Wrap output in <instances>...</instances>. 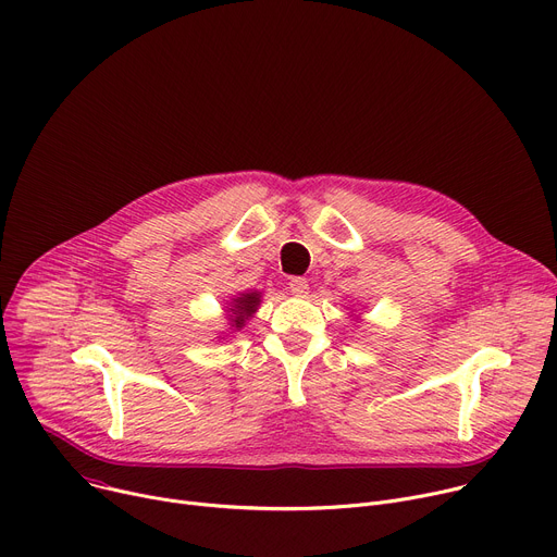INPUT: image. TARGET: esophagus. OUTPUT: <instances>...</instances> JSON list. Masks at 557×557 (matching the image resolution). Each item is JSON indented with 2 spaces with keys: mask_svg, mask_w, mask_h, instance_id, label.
<instances>
[{
  "mask_svg": "<svg viewBox=\"0 0 557 557\" xmlns=\"http://www.w3.org/2000/svg\"><path fill=\"white\" fill-rule=\"evenodd\" d=\"M288 290L295 295V297H307L309 293V282L305 277H293L288 282Z\"/></svg>",
  "mask_w": 557,
  "mask_h": 557,
  "instance_id": "esophagus-1",
  "label": "esophagus"
}]
</instances>
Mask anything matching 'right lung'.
<instances>
[{
  "mask_svg": "<svg viewBox=\"0 0 557 557\" xmlns=\"http://www.w3.org/2000/svg\"><path fill=\"white\" fill-rule=\"evenodd\" d=\"M262 295H260V290H252V293H239L237 297H233V301H231V307L233 309H228V320L233 322L231 326L233 329H242L244 326V322L258 311V307H260V299Z\"/></svg>",
  "mask_w": 557,
  "mask_h": 557,
  "instance_id": "obj_1",
  "label": "right lung"
}]
</instances>
